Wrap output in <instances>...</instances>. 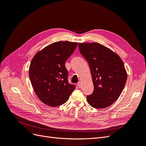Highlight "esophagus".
Listing matches in <instances>:
<instances>
[{"mask_svg":"<svg viewBox=\"0 0 146 146\" xmlns=\"http://www.w3.org/2000/svg\"><path fill=\"white\" fill-rule=\"evenodd\" d=\"M77 86L78 87V88H82V84H81V82H79L77 83Z\"/></svg>","mask_w":146,"mask_h":146,"instance_id":"esophagus-1","label":"esophagus"}]
</instances>
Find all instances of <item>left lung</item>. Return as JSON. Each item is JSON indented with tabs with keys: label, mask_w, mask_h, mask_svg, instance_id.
Masks as SVG:
<instances>
[{
	"label": "left lung",
	"mask_w": 146,
	"mask_h": 146,
	"mask_svg": "<svg viewBox=\"0 0 146 146\" xmlns=\"http://www.w3.org/2000/svg\"><path fill=\"white\" fill-rule=\"evenodd\" d=\"M78 48L90 66L94 84V91L87 96L88 104L95 108L109 107L119 98L127 81L122 60L98 42L79 43Z\"/></svg>",
	"instance_id": "1"
}]
</instances>
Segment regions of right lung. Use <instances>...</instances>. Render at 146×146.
<instances>
[{
  "label": "right lung",
  "mask_w": 146,
  "mask_h": 146,
  "mask_svg": "<svg viewBox=\"0 0 146 146\" xmlns=\"http://www.w3.org/2000/svg\"><path fill=\"white\" fill-rule=\"evenodd\" d=\"M78 44L77 42L58 41L38 52L29 68V78L38 98L50 107L66 103L76 85L68 82L65 63Z\"/></svg>",
  "instance_id": "obj_1"
}]
</instances>
